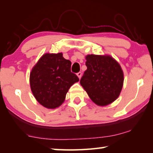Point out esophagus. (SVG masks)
<instances>
[{"instance_id": "34e87169", "label": "esophagus", "mask_w": 153, "mask_h": 153, "mask_svg": "<svg viewBox=\"0 0 153 153\" xmlns=\"http://www.w3.org/2000/svg\"><path fill=\"white\" fill-rule=\"evenodd\" d=\"M77 76L79 77V79L81 78V77H82V73H81V72H78V73L77 74Z\"/></svg>"}]
</instances>
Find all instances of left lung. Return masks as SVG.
Returning <instances> with one entry per match:
<instances>
[{
    "label": "left lung",
    "instance_id": "8db88e82",
    "mask_svg": "<svg viewBox=\"0 0 153 153\" xmlns=\"http://www.w3.org/2000/svg\"><path fill=\"white\" fill-rule=\"evenodd\" d=\"M87 70L80 84L96 105L105 107L119 97L123 86L124 75L120 63L109 55L85 56Z\"/></svg>",
    "mask_w": 153,
    "mask_h": 153
}]
</instances>
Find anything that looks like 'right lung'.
<instances>
[{
  "label": "right lung",
  "instance_id": "obj_1",
  "mask_svg": "<svg viewBox=\"0 0 153 153\" xmlns=\"http://www.w3.org/2000/svg\"><path fill=\"white\" fill-rule=\"evenodd\" d=\"M71 63L63 53H46L32 67L30 84L36 100L49 109L63 104L72 85L79 82L76 74L71 72Z\"/></svg>",
  "mask_w": 153,
  "mask_h": 153
}]
</instances>
